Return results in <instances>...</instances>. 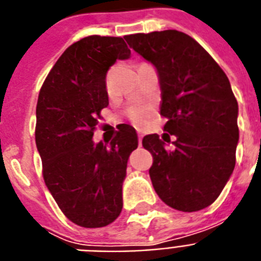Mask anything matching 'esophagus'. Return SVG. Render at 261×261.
Here are the masks:
<instances>
[{
	"label": "esophagus",
	"instance_id": "1",
	"mask_svg": "<svg viewBox=\"0 0 261 261\" xmlns=\"http://www.w3.org/2000/svg\"><path fill=\"white\" fill-rule=\"evenodd\" d=\"M141 139H143V135L139 133V145H141Z\"/></svg>",
	"mask_w": 261,
	"mask_h": 261
}]
</instances>
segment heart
Here are the masks:
<instances>
[{
	"label": "heart",
	"instance_id": "obj_1",
	"mask_svg": "<svg viewBox=\"0 0 261 261\" xmlns=\"http://www.w3.org/2000/svg\"><path fill=\"white\" fill-rule=\"evenodd\" d=\"M109 76H110V73H109ZM151 112H152V108L148 105H133L129 108L128 116L133 124L144 125L148 121Z\"/></svg>",
	"mask_w": 261,
	"mask_h": 261
}]
</instances>
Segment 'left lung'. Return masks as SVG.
I'll use <instances>...</instances> for the list:
<instances>
[{"label": "left lung", "mask_w": 261, "mask_h": 261, "mask_svg": "<svg viewBox=\"0 0 261 261\" xmlns=\"http://www.w3.org/2000/svg\"><path fill=\"white\" fill-rule=\"evenodd\" d=\"M125 40L158 70L163 129L175 136L173 151L155 133L143 139L152 155L153 189L174 210H203L218 199L236 166L238 103L229 79L193 38L177 30Z\"/></svg>", "instance_id": "1"}]
</instances>
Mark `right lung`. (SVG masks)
Segmentation results:
<instances>
[{
  "label": "right lung",
  "mask_w": 261,
  "mask_h": 261,
  "mask_svg": "<svg viewBox=\"0 0 261 261\" xmlns=\"http://www.w3.org/2000/svg\"><path fill=\"white\" fill-rule=\"evenodd\" d=\"M130 57L118 36L91 35L70 44L48 72L36 105L35 141L46 187L70 222L103 227L122 210L129 155L137 148L133 126L118 125L110 144L92 136L108 108L106 73Z\"/></svg>",
  "instance_id": "add662e5"
}]
</instances>
